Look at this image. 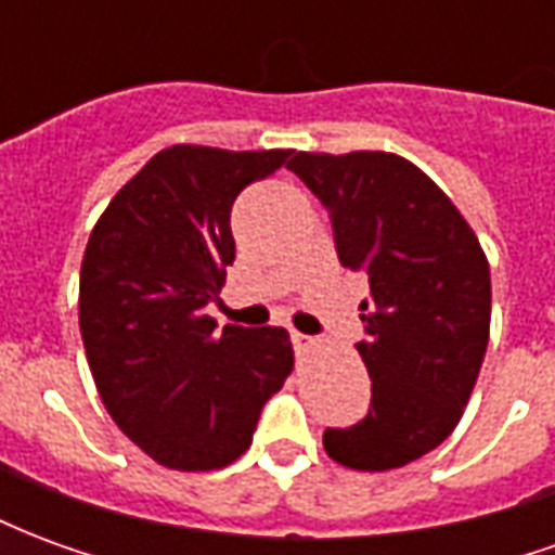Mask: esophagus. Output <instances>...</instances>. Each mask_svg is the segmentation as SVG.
<instances>
[{
	"label": "esophagus",
	"mask_w": 555,
	"mask_h": 555,
	"mask_svg": "<svg viewBox=\"0 0 555 555\" xmlns=\"http://www.w3.org/2000/svg\"><path fill=\"white\" fill-rule=\"evenodd\" d=\"M291 341H294V350L297 353H309L314 348V338L302 336V333H291Z\"/></svg>",
	"instance_id": "obj_1"
}]
</instances>
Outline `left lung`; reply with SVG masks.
I'll use <instances>...</instances> for the list:
<instances>
[{
  "mask_svg": "<svg viewBox=\"0 0 555 555\" xmlns=\"http://www.w3.org/2000/svg\"><path fill=\"white\" fill-rule=\"evenodd\" d=\"M333 219L338 261L369 276L360 302L372 410L330 428L336 464L384 473L437 449L464 416L490 336L488 255L452 198L389 151H297L288 163Z\"/></svg>",
  "mask_w": 555,
  "mask_h": 555,
  "instance_id": "1",
  "label": "left lung"
}]
</instances>
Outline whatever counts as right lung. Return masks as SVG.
Returning a JSON list of instances; mask_svg holds the SVG:
<instances>
[{"mask_svg":"<svg viewBox=\"0 0 555 555\" xmlns=\"http://www.w3.org/2000/svg\"><path fill=\"white\" fill-rule=\"evenodd\" d=\"M294 151L171 145L113 195L79 270V333L101 401L178 473L234 464L294 369L288 330L205 314L234 261L231 205Z\"/></svg>","mask_w":555,"mask_h":555,"instance_id":"add662e5","label":"right lung"}]
</instances>
